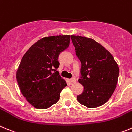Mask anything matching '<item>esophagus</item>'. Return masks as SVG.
I'll return each mask as SVG.
<instances>
[{"mask_svg": "<svg viewBox=\"0 0 132 132\" xmlns=\"http://www.w3.org/2000/svg\"><path fill=\"white\" fill-rule=\"evenodd\" d=\"M70 81L71 82H76V79H75V78H74V77H73V78H71V79H70Z\"/></svg>", "mask_w": 132, "mask_h": 132, "instance_id": "esophagus-1", "label": "esophagus"}]
</instances>
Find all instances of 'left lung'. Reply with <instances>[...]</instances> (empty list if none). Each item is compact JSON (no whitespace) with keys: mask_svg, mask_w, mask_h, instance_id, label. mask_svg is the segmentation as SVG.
I'll return each mask as SVG.
<instances>
[{"mask_svg":"<svg viewBox=\"0 0 132 132\" xmlns=\"http://www.w3.org/2000/svg\"><path fill=\"white\" fill-rule=\"evenodd\" d=\"M75 54L81 62L79 82L84 87L77 96L78 101L88 108L105 104L116 88L119 68L107 50L95 40L71 35Z\"/></svg>","mask_w":132,"mask_h":132,"instance_id":"8db88e82","label":"left lung"}]
</instances>
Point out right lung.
<instances>
[{
  "mask_svg": "<svg viewBox=\"0 0 132 132\" xmlns=\"http://www.w3.org/2000/svg\"><path fill=\"white\" fill-rule=\"evenodd\" d=\"M70 35L44 37L24 54L16 72L22 93L36 108L46 109L57 103L66 82L57 69L60 53L70 46Z\"/></svg>",
  "mask_w": 132,
  "mask_h": 132,
  "instance_id": "add662e5",
  "label": "right lung"
}]
</instances>
